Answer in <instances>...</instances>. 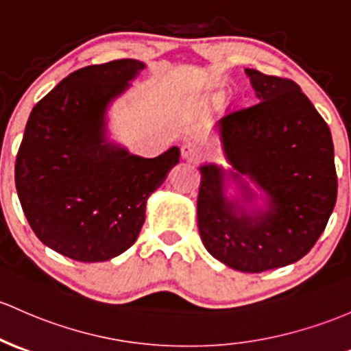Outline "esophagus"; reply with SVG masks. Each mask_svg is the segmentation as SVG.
I'll list each match as a JSON object with an SVG mask.
<instances>
[{
  "label": "esophagus",
  "mask_w": 351,
  "mask_h": 351,
  "mask_svg": "<svg viewBox=\"0 0 351 351\" xmlns=\"http://www.w3.org/2000/svg\"><path fill=\"white\" fill-rule=\"evenodd\" d=\"M203 155H205V152H203L202 146H199L198 143H195V141H186V143H183L182 156L184 158V160L198 161V160H202Z\"/></svg>",
  "instance_id": "obj_1"
}]
</instances>
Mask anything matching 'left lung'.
I'll return each mask as SVG.
<instances>
[{
  "instance_id": "left-lung-1",
  "label": "left lung",
  "mask_w": 351,
  "mask_h": 351,
  "mask_svg": "<svg viewBox=\"0 0 351 351\" xmlns=\"http://www.w3.org/2000/svg\"><path fill=\"white\" fill-rule=\"evenodd\" d=\"M255 105L218 121L223 152L241 176L267 193V208L248 211L225 196V169L203 165L198 230L203 245L226 267L245 273L282 268L303 258L325 230L337 202V169L328 125L295 82L245 69Z\"/></svg>"
}]
</instances>
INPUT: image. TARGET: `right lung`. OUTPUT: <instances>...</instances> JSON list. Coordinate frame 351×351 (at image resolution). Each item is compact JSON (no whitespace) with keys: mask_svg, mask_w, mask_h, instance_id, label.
<instances>
[{"mask_svg":"<svg viewBox=\"0 0 351 351\" xmlns=\"http://www.w3.org/2000/svg\"><path fill=\"white\" fill-rule=\"evenodd\" d=\"M143 68L126 58L76 69L26 123L14 167L19 202L34 234L71 260L126 252L145 223L146 199L180 161L176 146L141 158L106 140L108 105Z\"/></svg>","mask_w":351,"mask_h":351,"instance_id":"right-lung-1","label":"right lung"}]
</instances>
